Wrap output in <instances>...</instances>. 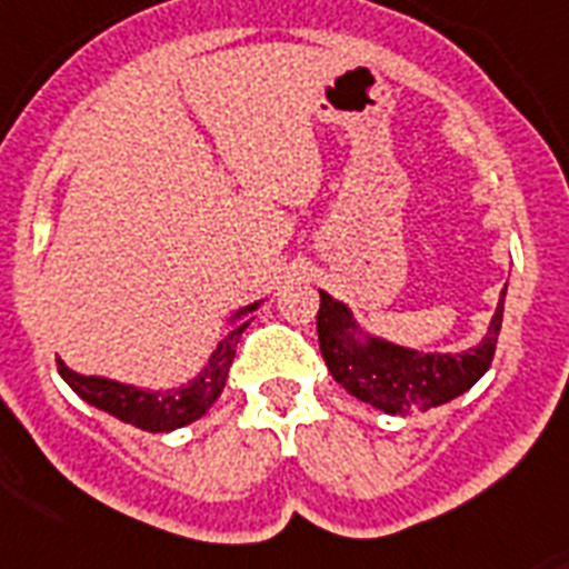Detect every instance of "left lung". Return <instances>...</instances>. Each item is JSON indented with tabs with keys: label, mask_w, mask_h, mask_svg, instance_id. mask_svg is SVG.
<instances>
[{
	"label": "left lung",
	"mask_w": 569,
	"mask_h": 569,
	"mask_svg": "<svg viewBox=\"0 0 569 569\" xmlns=\"http://www.w3.org/2000/svg\"><path fill=\"white\" fill-rule=\"evenodd\" d=\"M503 296L506 288L497 302L491 328L477 349L462 355H419L375 337L360 342L355 337L358 326L349 308L319 290V351L337 383L360 401L372 403L389 416L425 412L462 396L465 389H471L486 375L495 360L497 335L503 322Z\"/></svg>",
	"instance_id": "left-lung-1"
}]
</instances>
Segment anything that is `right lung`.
I'll return each mask as SVG.
<instances>
[{
	"label": "right lung",
	"instance_id": "right-lung-1",
	"mask_svg": "<svg viewBox=\"0 0 569 569\" xmlns=\"http://www.w3.org/2000/svg\"><path fill=\"white\" fill-rule=\"evenodd\" d=\"M256 311V305L243 308L234 322L229 326L227 337L218 342V349L209 358L206 369L197 375L191 383L180 389H168V392H148V389L127 387V383H116L107 378H87V375L72 372L63 360L58 358V372L63 380L78 392L87 403L98 407V410L110 412L116 419L127 421V425L148 430V433H166V430H177L200 416H206L211 403L218 401V396L227 387L229 366L234 360V349L241 340L243 328L250 326L247 313Z\"/></svg>",
	"mask_w": 569,
	"mask_h": 569
}]
</instances>
